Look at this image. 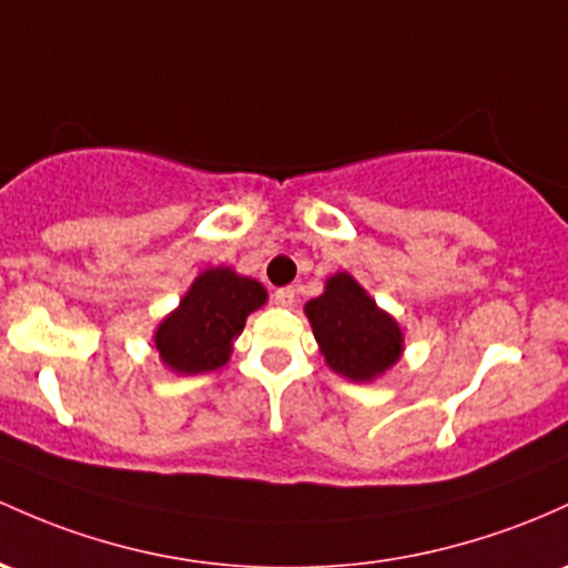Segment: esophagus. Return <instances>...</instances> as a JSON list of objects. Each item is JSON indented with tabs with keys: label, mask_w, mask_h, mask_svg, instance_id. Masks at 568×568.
<instances>
[{
	"label": "esophagus",
	"mask_w": 568,
	"mask_h": 568,
	"mask_svg": "<svg viewBox=\"0 0 568 568\" xmlns=\"http://www.w3.org/2000/svg\"><path fill=\"white\" fill-rule=\"evenodd\" d=\"M296 302V291L294 288H277L274 291V304L277 307H294Z\"/></svg>",
	"instance_id": "obj_1"
}]
</instances>
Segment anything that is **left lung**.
Segmentation results:
<instances>
[{
    "label": "left lung",
    "mask_w": 568,
    "mask_h": 568,
    "mask_svg": "<svg viewBox=\"0 0 568 568\" xmlns=\"http://www.w3.org/2000/svg\"><path fill=\"white\" fill-rule=\"evenodd\" d=\"M323 361L339 377L375 383L398 364L404 332L351 272L326 277L323 294L304 304Z\"/></svg>",
    "instance_id": "8db88e82"
}]
</instances>
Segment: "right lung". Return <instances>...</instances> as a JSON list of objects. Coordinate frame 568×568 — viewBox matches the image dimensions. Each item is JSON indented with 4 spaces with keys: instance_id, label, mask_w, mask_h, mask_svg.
Masks as SVG:
<instances>
[{
    "instance_id": "right-lung-1",
    "label": "right lung",
    "mask_w": 568,
    "mask_h": 568,
    "mask_svg": "<svg viewBox=\"0 0 568 568\" xmlns=\"http://www.w3.org/2000/svg\"><path fill=\"white\" fill-rule=\"evenodd\" d=\"M266 294L258 280L232 266L199 272L191 288L164 321L155 326L153 347L159 361L174 375H204L229 364L234 339L247 315L264 307Z\"/></svg>"
}]
</instances>
